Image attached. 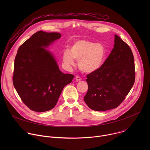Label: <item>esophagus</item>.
<instances>
[{
	"label": "esophagus",
	"instance_id": "esophagus-1",
	"mask_svg": "<svg viewBox=\"0 0 150 150\" xmlns=\"http://www.w3.org/2000/svg\"><path fill=\"white\" fill-rule=\"evenodd\" d=\"M75 79H76V81H77V82H79V81H81V78L79 76H76Z\"/></svg>",
	"mask_w": 150,
	"mask_h": 150
}]
</instances>
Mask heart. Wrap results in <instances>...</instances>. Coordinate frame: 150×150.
Returning <instances> with one entry per match:
<instances>
[{"mask_svg": "<svg viewBox=\"0 0 150 150\" xmlns=\"http://www.w3.org/2000/svg\"><path fill=\"white\" fill-rule=\"evenodd\" d=\"M106 56V49L101 43L88 40L76 41L63 54V63L67 67L78 61L79 69L83 73L91 74L99 70L103 65Z\"/></svg>", "mask_w": 150, "mask_h": 150, "instance_id": "b5f03b06", "label": "heart"}]
</instances>
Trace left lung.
I'll list each match as a JSON object with an SVG mask.
<instances>
[{
	"mask_svg": "<svg viewBox=\"0 0 150 150\" xmlns=\"http://www.w3.org/2000/svg\"><path fill=\"white\" fill-rule=\"evenodd\" d=\"M87 78L88 88L83 98L89 108L98 112L116 108L135 82L134 58L129 46L115 35L114 47L103 67Z\"/></svg>",
	"mask_w": 150,
	"mask_h": 150,
	"instance_id": "1",
	"label": "left lung"
}]
</instances>
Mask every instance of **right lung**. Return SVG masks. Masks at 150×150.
Returning <instances> with one entry per match:
<instances>
[{"mask_svg":"<svg viewBox=\"0 0 150 150\" xmlns=\"http://www.w3.org/2000/svg\"><path fill=\"white\" fill-rule=\"evenodd\" d=\"M59 33L39 31L18 50L14 62L13 86L31 110L44 112L56 105L65 86L74 76L60 71L53 54L46 49L60 38Z\"/></svg>","mask_w":150,"mask_h":150,"instance_id":"obj_1","label":"right lung"}]
</instances>
